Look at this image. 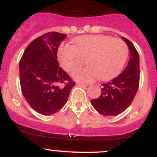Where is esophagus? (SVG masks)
I'll list each match as a JSON object with an SVG mask.
<instances>
[{"label":"esophagus","mask_w":157,"mask_h":157,"mask_svg":"<svg viewBox=\"0 0 157 157\" xmlns=\"http://www.w3.org/2000/svg\"><path fill=\"white\" fill-rule=\"evenodd\" d=\"M77 85L78 86H81V87H86L87 85H85V84H83V83H80V82H78Z\"/></svg>","instance_id":"34e87169"}]
</instances>
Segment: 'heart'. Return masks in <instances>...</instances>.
Instances as JSON below:
<instances>
[{
    "label": "heart",
    "mask_w": 157,
    "mask_h": 157,
    "mask_svg": "<svg viewBox=\"0 0 157 157\" xmlns=\"http://www.w3.org/2000/svg\"><path fill=\"white\" fill-rule=\"evenodd\" d=\"M74 45L63 43L57 50V58L67 71L79 65L82 56L87 57L86 67L71 72L75 81L90 82L97 78L112 79L120 74L129 55L128 46L123 40L105 35H86L74 38Z\"/></svg>",
    "instance_id": "obj_1"
}]
</instances>
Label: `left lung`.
Listing matches in <instances>:
<instances>
[{
  "label": "left lung",
  "mask_w": 157,
  "mask_h": 157,
  "mask_svg": "<svg viewBox=\"0 0 157 157\" xmlns=\"http://www.w3.org/2000/svg\"><path fill=\"white\" fill-rule=\"evenodd\" d=\"M122 39L130 50L127 66L114 79L102 84L101 96L91 100L93 107L105 116H117L124 112L132 103L139 86V55L131 41L125 37Z\"/></svg>",
  "instance_id": "obj_1"
}]
</instances>
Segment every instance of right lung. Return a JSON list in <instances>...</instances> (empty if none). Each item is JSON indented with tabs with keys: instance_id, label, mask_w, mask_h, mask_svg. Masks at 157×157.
<instances>
[{
	"instance_id": "right-lung-1",
	"label": "right lung",
	"mask_w": 157,
	"mask_h": 157,
	"mask_svg": "<svg viewBox=\"0 0 157 157\" xmlns=\"http://www.w3.org/2000/svg\"><path fill=\"white\" fill-rule=\"evenodd\" d=\"M66 37L49 32L37 37L29 44L19 61L22 93L32 109L44 116L60 110L75 85L57 61L58 47Z\"/></svg>"
}]
</instances>
